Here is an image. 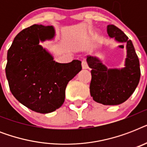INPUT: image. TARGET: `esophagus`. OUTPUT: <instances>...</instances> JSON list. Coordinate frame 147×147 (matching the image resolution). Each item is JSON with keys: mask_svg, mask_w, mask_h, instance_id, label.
I'll return each mask as SVG.
<instances>
[{"mask_svg": "<svg viewBox=\"0 0 147 147\" xmlns=\"http://www.w3.org/2000/svg\"><path fill=\"white\" fill-rule=\"evenodd\" d=\"M82 66L83 69H87L88 68V65L87 64V62L85 60H83L82 62Z\"/></svg>", "mask_w": 147, "mask_h": 147, "instance_id": "34e87169", "label": "esophagus"}]
</instances>
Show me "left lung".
I'll use <instances>...</instances> for the list:
<instances>
[{
	"instance_id": "1",
	"label": "left lung",
	"mask_w": 147,
	"mask_h": 147,
	"mask_svg": "<svg viewBox=\"0 0 147 147\" xmlns=\"http://www.w3.org/2000/svg\"><path fill=\"white\" fill-rule=\"evenodd\" d=\"M110 38L117 42H125L127 49L124 67L107 69L97 56H88L87 63L92 69L90 94L93 100L104 105L122 104L131 96L140 78L139 59L133 45L123 31L114 25H108Z\"/></svg>"
}]
</instances>
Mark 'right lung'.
<instances>
[{"instance_id": "1", "label": "right lung", "mask_w": 147, "mask_h": 147, "mask_svg": "<svg viewBox=\"0 0 147 147\" xmlns=\"http://www.w3.org/2000/svg\"><path fill=\"white\" fill-rule=\"evenodd\" d=\"M53 26L33 25L20 32L7 51L6 76L20 103L40 114H48L64 103L65 88L82 70V62L59 63L40 44L54 39Z\"/></svg>"}]
</instances>
